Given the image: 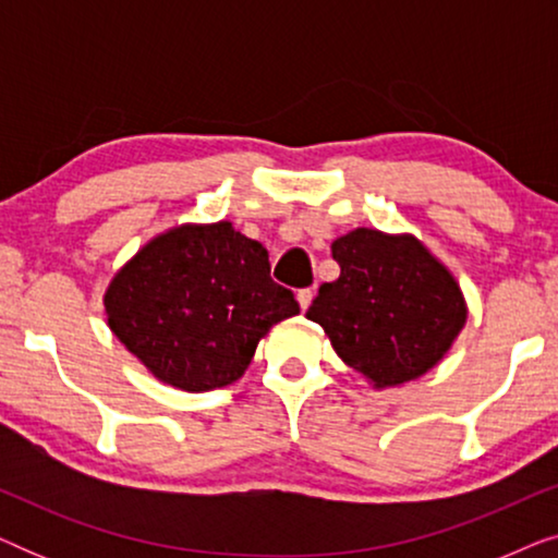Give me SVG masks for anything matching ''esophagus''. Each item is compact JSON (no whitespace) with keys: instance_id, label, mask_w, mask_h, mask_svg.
<instances>
[{"instance_id":"1","label":"esophagus","mask_w":558,"mask_h":558,"mask_svg":"<svg viewBox=\"0 0 558 558\" xmlns=\"http://www.w3.org/2000/svg\"><path fill=\"white\" fill-rule=\"evenodd\" d=\"M312 289H300V292H296V302H300V307H302V312H307V307L312 304Z\"/></svg>"}]
</instances>
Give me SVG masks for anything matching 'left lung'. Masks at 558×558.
Segmentation results:
<instances>
[{
  "instance_id": "obj_1",
  "label": "left lung",
  "mask_w": 558,
  "mask_h": 558,
  "mask_svg": "<svg viewBox=\"0 0 558 558\" xmlns=\"http://www.w3.org/2000/svg\"><path fill=\"white\" fill-rule=\"evenodd\" d=\"M340 277L307 310L338 357L376 391L422 378L454 345L468 300L449 266L414 233L353 228L332 241Z\"/></svg>"
}]
</instances>
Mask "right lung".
I'll list each match as a JSON object with an SVG mask.
<instances>
[{
	"label": "right lung",
	"mask_w": 558,
	"mask_h": 558,
	"mask_svg": "<svg viewBox=\"0 0 558 558\" xmlns=\"http://www.w3.org/2000/svg\"><path fill=\"white\" fill-rule=\"evenodd\" d=\"M109 330L162 384L203 393L239 380L262 338L300 315L269 277V251L231 220L149 239L104 292Z\"/></svg>",
	"instance_id": "1"
}]
</instances>
